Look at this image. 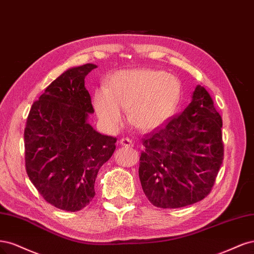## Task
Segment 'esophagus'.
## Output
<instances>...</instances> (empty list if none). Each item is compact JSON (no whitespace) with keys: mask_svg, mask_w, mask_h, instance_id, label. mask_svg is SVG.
I'll use <instances>...</instances> for the list:
<instances>
[{"mask_svg":"<svg viewBox=\"0 0 254 254\" xmlns=\"http://www.w3.org/2000/svg\"><path fill=\"white\" fill-rule=\"evenodd\" d=\"M120 144L124 145V146H127V148H129V146H133V141L130 140L129 138H121L120 139Z\"/></svg>","mask_w":254,"mask_h":254,"instance_id":"1","label":"esophagus"}]
</instances>
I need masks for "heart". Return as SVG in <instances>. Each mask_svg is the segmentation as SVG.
<instances>
[{"label":"heart","instance_id":"heart-1","mask_svg":"<svg viewBox=\"0 0 254 254\" xmlns=\"http://www.w3.org/2000/svg\"><path fill=\"white\" fill-rule=\"evenodd\" d=\"M182 97L177 77L156 69L117 71L108 79L105 88L96 89L95 111L102 125L118 129L128 111L130 124L141 130L161 126L175 113Z\"/></svg>","mask_w":254,"mask_h":254}]
</instances>
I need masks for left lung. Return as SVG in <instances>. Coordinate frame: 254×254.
I'll list each match as a JSON object with an SVG mask.
<instances>
[{"mask_svg":"<svg viewBox=\"0 0 254 254\" xmlns=\"http://www.w3.org/2000/svg\"><path fill=\"white\" fill-rule=\"evenodd\" d=\"M222 127L210 94L197 85L182 114L144 135L138 172L153 206L182 208L210 193L224 159Z\"/></svg>","mask_w":254,"mask_h":254,"instance_id":"left-lung-1","label":"left lung"}]
</instances>
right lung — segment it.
<instances>
[{
    "label": "right lung",
    "mask_w": 254,
    "mask_h": 254,
    "mask_svg": "<svg viewBox=\"0 0 254 254\" xmlns=\"http://www.w3.org/2000/svg\"><path fill=\"white\" fill-rule=\"evenodd\" d=\"M96 67L87 63L54 80L32 104L24 130L30 182L48 203L64 211H79L92 201L98 171L116 149V137L87 124L94 108L84 79Z\"/></svg>",
    "instance_id": "add662e5"
}]
</instances>
